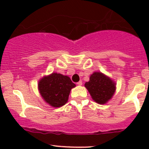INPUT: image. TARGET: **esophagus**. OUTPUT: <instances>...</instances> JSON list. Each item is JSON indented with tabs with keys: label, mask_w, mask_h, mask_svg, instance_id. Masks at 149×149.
Returning a JSON list of instances; mask_svg holds the SVG:
<instances>
[{
	"label": "esophagus",
	"mask_w": 149,
	"mask_h": 149,
	"mask_svg": "<svg viewBox=\"0 0 149 149\" xmlns=\"http://www.w3.org/2000/svg\"><path fill=\"white\" fill-rule=\"evenodd\" d=\"M77 84H78V85H79V86H81V85H82V81H80L78 82Z\"/></svg>",
	"instance_id": "34e87169"
}]
</instances>
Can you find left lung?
Segmentation results:
<instances>
[{"mask_svg":"<svg viewBox=\"0 0 149 149\" xmlns=\"http://www.w3.org/2000/svg\"><path fill=\"white\" fill-rule=\"evenodd\" d=\"M91 98L100 104H106L115 94V83L101 72H94L84 84Z\"/></svg>","mask_w":149,"mask_h":149,"instance_id":"8db88e82","label":"left lung"}]
</instances>
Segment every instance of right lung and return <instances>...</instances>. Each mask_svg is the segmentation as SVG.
<instances>
[{
  "label": "right lung",
  "instance_id": "obj_1",
  "mask_svg": "<svg viewBox=\"0 0 149 149\" xmlns=\"http://www.w3.org/2000/svg\"><path fill=\"white\" fill-rule=\"evenodd\" d=\"M76 84L70 78L61 73H52L40 80L38 88L43 100L53 107H60L68 100L72 88Z\"/></svg>",
  "mask_w": 149,
  "mask_h": 149
}]
</instances>
